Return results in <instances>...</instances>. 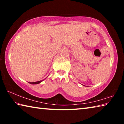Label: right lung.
<instances>
[{
	"instance_id": "1",
	"label": "right lung",
	"mask_w": 124,
	"mask_h": 124,
	"mask_svg": "<svg viewBox=\"0 0 124 124\" xmlns=\"http://www.w3.org/2000/svg\"><path fill=\"white\" fill-rule=\"evenodd\" d=\"M43 80H44V79L43 80H40V81H35V82H33V83H31V82H28L29 84H38L40 83L41 82H42Z\"/></svg>"
}]
</instances>
